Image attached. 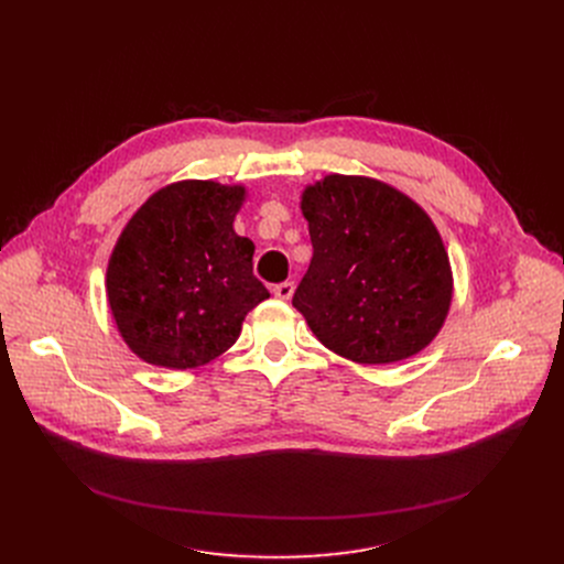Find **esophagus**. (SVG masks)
<instances>
[{
	"mask_svg": "<svg viewBox=\"0 0 564 564\" xmlns=\"http://www.w3.org/2000/svg\"><path fill=\"white\" fill-rule=\"evenodd\" d=\"M274 297L276 300H283V302H288L292 294H294V283L292 281H283V283H279V285H274Z\"/></svg>",
	"mask_w": 564,
	"mask_h": 564,
	"instance_id": "obj_1",
	"label": "esophagus"
}]
</instances>
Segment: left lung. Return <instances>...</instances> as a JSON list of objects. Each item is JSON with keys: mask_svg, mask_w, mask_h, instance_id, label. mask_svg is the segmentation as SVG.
I'll use <instances>...</instances> for the list:
<instances>
[{"mask_svg": "<svg viewBox=\"0 0 564 564\" xmlns=\"http://www.w3.org/2000/svg\"><path fill=\"white\" fill-rule=\"evenodd\" d=\"M313 258L292 306L340 357L377 366L425 349L453 302V270L434 221L400 189L366 175H324L302 194Z\"/></svg>", "mask_w": 564, "mask_h": 564, "instance_id": "obj_1", "label": "left lung"}]
</instances>
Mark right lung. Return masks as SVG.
<instances>
[{
  "mask_svg": "<svg viewBox=\"0 0 564 564\" xmlns=\"http://www.w3.org/2000/svg\"><path fill=\"white\" fill-rule=\"evenodd\" d=\"M242 185L171 183L132 215L107 264L116 327L151 366L187 370L210 364L270 297L253 276V242L232 228Z\"/></svg>",
  "mask_w": 564,
  "mask_h": 564,
  "instance_id": "obj_1",
  "label": "right lung"
}]
</instances>
